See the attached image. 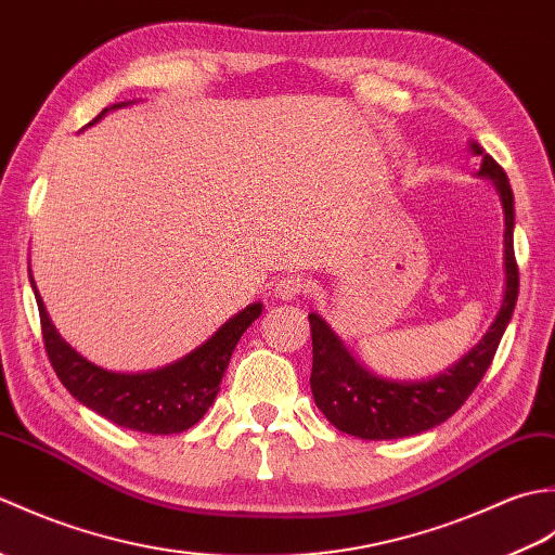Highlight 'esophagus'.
Here are the masks:
<instances>
[{"mask_svg":"<svg viewBox=\"0 0 555 555\" xmlns=\"http://www.w3.org/2000/svg\"><path fill=\"white\" fill-rule=\"evenodd\" d=\"M308 291V284H305L302 276H296V274H288V276H281L276 281L274 286V293L281 298V300H293L302 296V293Z\"/></svg>","mask_w":555,"mask_h":555,"instance_id":"esophagus-1","label":"esophagus"}]
</instances>
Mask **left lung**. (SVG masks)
<instances>
[{
    "label": "left lung",
    "instance_id": "1",
    "mask_svg": "<svg viewBox=\"0 0 555 555\" xmlns=\"http://www.w3.org/2000/svg\"><path fill=\"white\" fill-rule=\"evenodd\" d=\"M469 150H473V155L481 157L479 173L496 183L505 215V296L496 320H493L487 336L443 374L434 376L429 382H386L362 370L322 317L310 314V388L317 408L340 431L367 441L403 439V436L427 431L446 422L473 396L493 356H496L505 326H508L515 310L517 288H520V271H517L513 247V191L501 164L487 155L485 147L473 140Z\"/></svg>",
    "mask_w": 555,
    "mask_h": 555
}]
</instances>
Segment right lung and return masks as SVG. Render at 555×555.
Listing matches in <instances>:
<instances>
[{
  "label": "right lung",
  "mask_w": 555,
  "mask_h": 555,
  "mask_svg": "<svg viewBox=\"0 0 555 555\" xmlns=\"http://www.w3.org/2000/svg\"><path fill=\"white\" fill-rule=\"evenodd\" d=\"M114 107H121V104H114ZM104 114L107 109H102L95 121ZM33 291L40 310L42 344L59 382L98 415L112 420L119 427L145 434H181L203 420L219 393L221 376L229 367L235 344L245 328L262 314V305H250L223 324L207 344L169 367L145 374H116L88 362L66 346L62 336L54 332L35 284Z\"/></svg>",
  "instance_id": "obj_1"
}]
</instances>
